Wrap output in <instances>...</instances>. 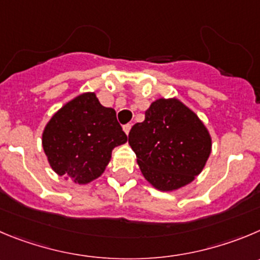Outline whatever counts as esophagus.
Wrapping results in <instances>:
<instances>
[{"instance_id":"esophagus-1","label":"esophagus","mask_w":260,"mask_h":260,"mask_svg":"<svg viewBox=\"0 0 260 260\" xmlns=\"http://www.w3.org/2000/svg\"><path fill=\"white\" fill-rule=\"evenodd\" d=\"M131 127H132V124H129V123H128V124L123 125V131H124V132H125V135H128V133H129Z\"/></svg>"}]
</instances>
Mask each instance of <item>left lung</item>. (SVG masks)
<instances>
[{
	"label": "left lung",
	"mask_w": 260,
	"mask_h": 260,
	"mask_svg": "<svg viewBox=\"0 0 260 260\" xmlns=\"http://www.w3.org/2000/svg\"><path fill=\"white\" fill-rule=\"evenodd\" d=\"M128 142L145 178L160 191L193 181L212 151L209 132L193 111L177 99H159L136 123Z\"/></svg>",
	"instance_id": "1"
}]
</instances>
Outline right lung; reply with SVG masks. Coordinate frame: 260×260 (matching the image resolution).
<instances>
[{"label":"right lung","mask_w":260,"mask_h":260,"mask_svg":"<svg viewBox=\"0 0 260 260\" xmlns=\"http://www.w3.org/2000/svg\"><path fill=\"white\" fill-rule=\"evenodd\" d=\"M127 142L114 109L94 93H83L65 104L46 125L42 145L51 168L79 185L99 178L114 147Z\"/></svg>","instance_id":"add662e5"}]
</instances>
